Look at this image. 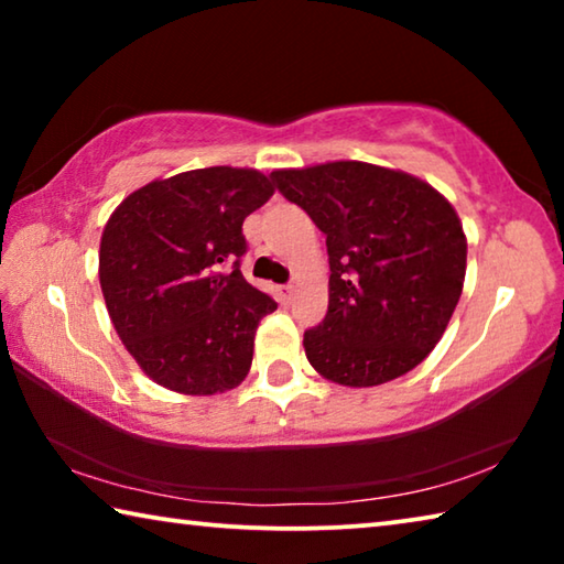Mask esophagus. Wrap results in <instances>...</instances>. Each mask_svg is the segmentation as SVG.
Returning <instances> with one entry per match:
<instances>
[{
	"label": "esophagus",
	"instance_id": "obj_1",
	"mask_svg": "<svg viewBox=\"0 0 564 564\" xmlns=\"http://www.w3.org/2000/svg\"><path fill=\"white\" fill-rule=\"evenodd\" d=\"M279 295H281V301H283V303H291V299L295 295V289H293V285H281V289H279Z\"/></svg>",
	"mask_w": 564,
	"mask_h": 564
}]
</instances>
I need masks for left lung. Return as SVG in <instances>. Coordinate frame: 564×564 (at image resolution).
Masks as SVG:
<instances>
[{"instance_id":"obj_1","label":"left lung","mask_w":564,"mask_h":564,"mask_svg":"<svg viewBox=\"0 0 564 564\" xmlns=\"http://www.w3.org/2000/svg\"><path fill=\"white\" fill-rule=\"evenodd\" d=\"M328 246V313L305 330V358L330 383L405 376L443 338L460 301L467 238L427 181L366 161L271 171Z\"/></svg>"}]
</instances>
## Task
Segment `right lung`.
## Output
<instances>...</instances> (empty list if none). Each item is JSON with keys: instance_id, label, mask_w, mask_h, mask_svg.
Here are the masks:
<instances>
[{"instance_id": "right-lung-1", "label": "right lung", "mask_w": 564, "mask_h": 564, "mask_svg": "<svg viewBox=\"0 0 564 564\" xmlns=\"http://www.w3.org/2000/svg\"><path fill=\"white\" fill-rule=\"evenodd\" d=\"M259 169L208 166L154 178L104 226L99 283L109 318L161 388L216 395L241 386L253 340L275 301L238 269L243 218L273 196ZM236 260L235 271H217Z\"/></svg>"}]
</instances>
